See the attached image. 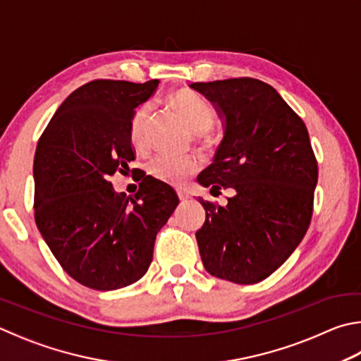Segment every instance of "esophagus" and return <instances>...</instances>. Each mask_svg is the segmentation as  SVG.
<instances>
[{
  "mask_svg": "<svg viewBox=\"0 0 361 361\" xmlns=\"http://www.w3.org/2000/svg\"><path fill=\"white\" fill-rule=\"evenodd\" d=\"M178 197L181 202H186L189 199V194L185 192V191H178Z\"/></svg>",
  "mask_w": 361,
  "mask_h": 361,
  "instance_id": "1",
  "label": "esophagus"
}]
</instances>
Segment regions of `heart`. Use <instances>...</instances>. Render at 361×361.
<instances>
[{
    "instance_id": "obj_1",
    "label": "heart",
    "mask_w": 361,
    "mask_h": 361,
    "mask_svg": "<svg viewBox=\"0 0 361 361\" xmlns=\"http://www.w3.org/2000/svg\"><path fill=\"white\" fill-rule=\"evenodd\" d=\"M172 107L178 112L185 121L191 126L199 137H205V133L213 128L216 121L214 109L205 97L191 90H178L169 96ZM153 107L149 102L142 104L135 109L129 124V140L134 148H143L147 143V128L152 118ZM199 159L192 154H172L162 153L153 158L148 164V172L153 178L166 185L180 186L189 176L199 170Z\"/></svg>"
}]
</instances>
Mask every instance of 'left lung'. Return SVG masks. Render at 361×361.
<instances>
[{"label": "left lung", "instance_id": "8db88e82", "mask_svg": "<svg viewBox=\"0 0 361 361\" xmlns=\"http://www.w3.org/2000/svg\"><path fill=\"white\" fill-rule=\"evenodd\" d=\"M213 104L224 123L202 186L233 189L226 207L203 200L195 232L205 270L235 284H255L284 264L312 218L317 161L301 118L257 78L189 85Z\"/></svg>", "mask_w": 361, "mask_h": 361}]
</instances>
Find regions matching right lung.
Returning <instances> with one entry per match:
<instances>
[{
	"label": "right lung",
	"instance_id": "right-lung-1",
	"mask_svg": "<svg viewBox=\"0 0 361 361\" xmlns=\"http://www.w3.org/2000/svg\"><path fill=\"white\" fill-rule=\"evenodd\" d=\"M159 80H93L64 101L37 142L35 219L63 270L94 290L139 281L153 260L156 235L178 205L166 183L142 175L134 197L109 176L135 159L129 124Z\"/></svg>",
	"mask_w": 361,
	"mask_h": 361
}]
</instances>
